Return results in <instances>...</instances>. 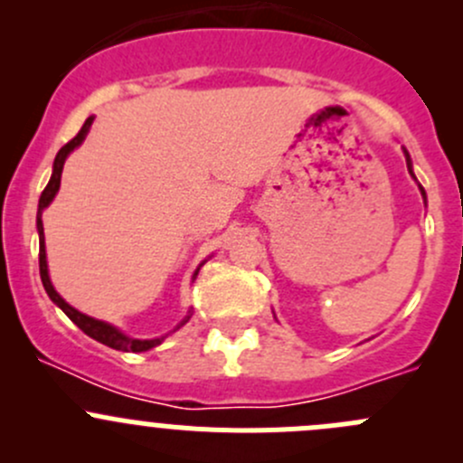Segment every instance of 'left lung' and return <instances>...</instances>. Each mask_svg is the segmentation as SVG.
Here are the masks:
<instances>
[{
    "label": "left lung",
    "mask_w": 463,
    "mask_h": 463,
    "mask_svg": "<svg viewBox=\"0 0 463 463\" xmlns=\"http://www.w3.org/2000/svg\"><path fill=\"white\" fill-rule=\"evenodd\" d=\"M408 167H410V156H408ZM410 172H412V167H410ZM421 193H423V188H421ZM423 197H426V193H423Z\"/></svg>",
    "instance_id": "1"
}]
</instances>
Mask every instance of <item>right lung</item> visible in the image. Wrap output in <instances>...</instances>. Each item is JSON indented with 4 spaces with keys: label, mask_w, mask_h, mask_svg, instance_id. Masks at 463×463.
<instances>
[{
    "label": "right lung",
    "mask_w": 463,
    "mask_h": 463,
    "mask_svg": "<svg viewBox=\"0 0 463 463\" xmlns=\"http://www.w3.org/2000/svg\"><path fill=\"white\" fill-rule=\"evenodd\" d=\"M91 123H93V116H89V118L85 120V125H82L80 132H78L76 137H73L67 145H62V147H60L58 156H55V163H53V175H51V181H49V184H46L44 193H42V197H40V205H37V232H40V278H42V284H44V288H46V293H49L51 300H53L55 305H58L60 309H62L64 314L69 316V318L76 322V325L80 326V329L89 335V338L98 340V343L107 345V347H111V349H118V352H147V349H152V347H156V345H161V340L165 338V335H163V338H154V340L129 338V335L120 334V331L116 329V326L107 325V322H102V320H93V318H89V316L80 314V311L73 309L71 305H67V302H64L62 298L58 296V291H55L53 284H51V279H49V269H46V250H44V228H42V210H44L46 205L53 202L55 193H58V190H60V176H62L64 161H67V156L73 152V149L78 147V145L85 141V137H87L89 128H91ZM188 320H190V316L184 322H181L179 326H184ZM179 326H176V329H179Z\"/></svg>",
    "instance_id": "obj_1"
}]
</instances>
